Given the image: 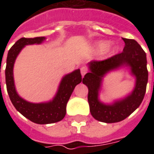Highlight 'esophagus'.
<instances>
[{
    "mask_svg": "<svg viewBox=\"0 0 154 154\" xmlns=\"http://www.w3.org/2000/svg\"><path fill=\"white\" fill-rule=\"evenodd\" d=\"M87 72V68L86 67H82L81 68V74H82V76L83 77L85 74Z\"/></svg>",
    "mask_w": 154,
    "mask_h": 154,
    "instance_id": "esophagus-1",
    "label": "esophagus"
}]
</instances>
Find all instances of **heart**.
Masks as SVG:
<instances>
[{
	"mask_svg": "<svg viewBox=\"0 0 154 154\" xmlns=\"http://www.w3.org/2000/svg\"><path fill=\"white\" fill-rule=\"evenodd\" d=\"M95 48L100 51V54L104 57L110 56L117 50V47L115 44H110V43H108L107 41L104 40L97 41L95 44Z\"/></svg>",
	"mask_w": 154,
	"mask_h": 154,
	"instance_id": "obj_1",
	"label": "heart"
}]
</instances>
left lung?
I'll return each instance as SVG.
<instances>
[{
  "label": "left lung",
  "mask_w": 154,
  "mask_h": 154,
  "mask_svg": "<svg viewBox=\"0 0 154 154\" xmlns=\"http://www.w3.org/2000/svg\"><path fill=\"white\" fill-rule=\"evenodd\" d=\"M125 48L122 53L103 61H91L87 66L90 72L84 76L82 82L88 88V103L91 116L104 123H116L130 116L142 103L148 83L147 57L144 51L134 39L122 38ZM129 67L136 77V86L127 97L105 104L99 99L103 77L121 67Z\"/></svg>",
  "instance_id": "8db88e82"
}]
</instances>
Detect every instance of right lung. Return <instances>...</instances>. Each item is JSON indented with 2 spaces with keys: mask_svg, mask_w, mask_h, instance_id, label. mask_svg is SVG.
I'll return each mask as SVG.
<instances>
[{
  "mask_svg": "<svg viewBox=\"0 0 154 154\" xmlns=\"http://www.w3.org/2000/svg\"><path fill=\"white\" fill-rule=\"evenodd\" d=\"M45 39V37L20 38L9 50L5 67L6 88L13 106L25 118L38 125L53 124L63 119L66 115L67 101L75 87L82 82L80 69H77L71 73L65 75L62 78L55 97L53 98V100L48 102L32 103L19 96L15 89L13 75L15 59L25 46L31 44H40Z\"/></svg>",
  "mask_w": 154,
  "mask_h": 154,
  "instance_id": "right-lung-1",
  "label": "right lung"
}]
</instances>
